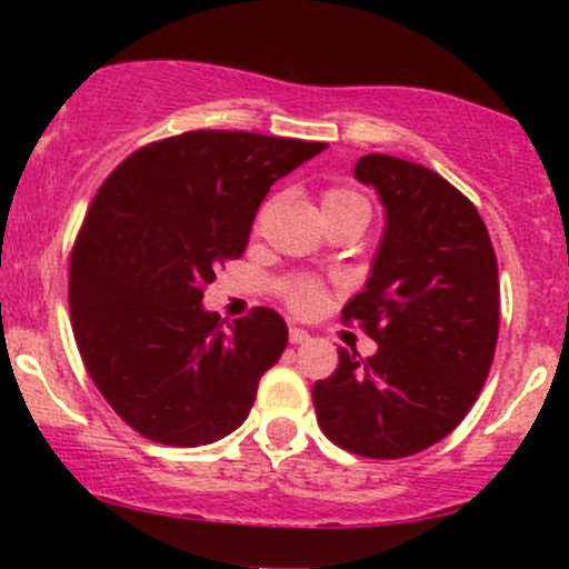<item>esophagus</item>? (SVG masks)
I'll return each mask as SVG.
<instances>
[{"label": "esophagus", "mask_w": 569, "mask_h": 569, "mask_svg": "<svg viewBox=\"0 0 569 569\" xmlns=\"http://www.w3.org/2000/svg\"><path fill=\"white\" fill-rule=\"evenodd\" d=\"M289 339H291V345H305V342H310V335H307L305 329H299V326H291Z\"/></svg>", "instance_id": "1"}]
</instances>
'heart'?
<instances>
[{"instance_id":"b5f03b06","label":"heart","mask_w":569,"mask_h":569,"mask_svg":"<svg viewBox=\"0 0 569 569\" xmlns=\"http://www.w3.org/2000/svg\"><path fill=\"white\" fill-rule=\"evenodd\" d=\"M352 202H363V198H358L356 192H348V189H329V192L323 194V208L352 206ZM321 289H318L316 283H310V280H297L289 289V302L291 307H297V310H312V307L321 302Z\"/></svg>"}]
</instances>
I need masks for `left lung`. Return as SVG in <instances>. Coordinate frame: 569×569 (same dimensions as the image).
Returning a JSON list of instances; mask_svg holds the SVG:
<instances>
[{
  "label": "left lung",
  "mask_w": 569,
  "mask_h": 569,
  "mask_svg": "<svg viewBox=\"0 0 569 569\" xmlns=\"http://www.w3.org/2000/svg\"><path fill=\"white\" fill-rule=\"evenodd\" d=\"M352 176L377 192L385 227L342 318L367 329L377 352L361 361L339 350L312 403L337 447L396 460L452 433L485 388L500 323L498 259L473 202L430 168L363 154Z\"/></svg>",
  "instance_id": "1"
}]
</instances>
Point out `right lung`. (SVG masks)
<instances>
[{"label": "right lung", "instance_id": "add662e5", "mask_svg": "<svg viewBox=\"0 0 569 569\" xmlns=\"http://www.w3.org/2000/svg\"><path fill=\"white\" fill-rule=\"evenodd\" d=\"M323 149L192 130L133 152L98 189L71 251V326L90 380L141 436L200 447L243 426L289 326L270 307L221 321L202 289L246 251L270 187Z\"/></svg>", "mask_w": 569, "mask_h": 569}]
</instances>
